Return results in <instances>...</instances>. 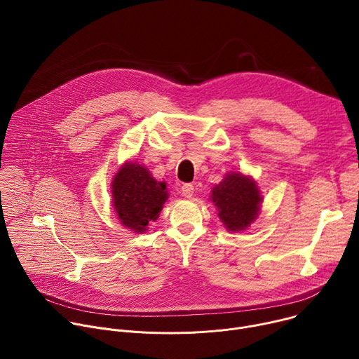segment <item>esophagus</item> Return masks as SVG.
I'll list each match as a JSON object with an SVG mask.
<instances>
[{
  "mask_svg": "<svg viewBox=\"0 0 359 359\" xmlns=\"http://www.w3.org/2000/svg\"><path fill=\"white\" fill-rule=\"evenodd\" d=\"M193 191H194V187H193V184H190V183H186V184H183V186L180 187V193H182L183 197L190 198V197L193 196Z\"/></svg>",
  "mask_w": 359,
  "mask_h": 359,
  "instance_id": "obj_1",
  "label": "esophagus"
}]
</instances>
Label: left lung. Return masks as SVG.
<instances>
[{"instance_id":"obj_1","label":"left lung","mask_w":359,"mask_h":359,"mask_svg":"<svg viewBox=\"0 0 359 359\" xmlns=\"http://www.w3.org/2000/svg\"><path fill=\"white\" fill-rule=\"evenodd\" d=\"M210 200L217 208V216L231 233L248 229L260 215L263 196L251 176L241 172H229L213 186Z\"/></svg>"}]
</instances>
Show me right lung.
<instances>
[{
  "label": "right lung",
  "mask_w": 359,
  "mask_h": 359,
  "mask_svg": "<svg viewBox=\"0 0 359 359\" xmlns=\"http://www.w3.org/2000/svg\"><path fill=\"white\" fill-rule=\"evenodd\" d=\"M112 204L119 223L133 233H146L169 198L166 182H158L143 165L126 161L115 173Z\"/></svg>",
  "instance_id": "add662e5"
}]
</instances>
